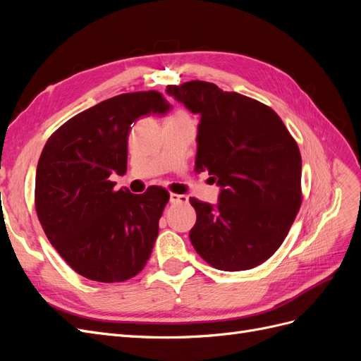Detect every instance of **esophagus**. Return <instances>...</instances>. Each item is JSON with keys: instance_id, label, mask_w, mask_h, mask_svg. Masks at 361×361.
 Returning <instances> with one entry per match:
<instances>
[{"instance_id": "34e87169", "label": "esophagus", "mask_w": 361, "mask_h": 361, "mask_svg": "<svg viewBox=\"0 0 361 361\" xmlns=\"http://www.w3.org/2000/svg\"><path fill=\"white\" fill-rule=\"evenodd\" d=\"M188 197L183 194H170V203L171 204H178V203H187Z\"/></svg>"}]
</instances>
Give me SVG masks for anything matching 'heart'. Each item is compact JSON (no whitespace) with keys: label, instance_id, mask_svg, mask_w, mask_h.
I'll use <instances>...</instances> for the list:
<instances>
[{"label":"heart","instance_id":"heart-1","mask_svg":"<svg viewBox=\"0 0 361 361\" xmlns=\"http://www.w3.org/2000/svg\"><path fill=\"white\" fill-rule=\"evenodd\" d=\"M170 118H180V120H190V116H188V113L187 111H183V110H178L176 113H174Z\"/></svg>","mask_w":361,"mask_h":361}]
</instances>
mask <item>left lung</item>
Instances as JSON below:
<instances>
[{
    "label": "left lung",
    "instance_id": "left-lung-1",
    "mask_svg": "<svg viewBox=\"0 0 361 361\" xmlns=\"http://www.w3.org/2000/svg\"><path fill=\"white\" fill-rule=\"evenodd\" d=\"M167 93L200 116L195 171L212 174L221 188L216 204L190 199L197 214L192 247L216 269L264 264L301 206L297 141L269 106L212 82L169 85Z\"/></svg>",
    "mask_w": 361,
    "mask_h": 361
}]
</instances>
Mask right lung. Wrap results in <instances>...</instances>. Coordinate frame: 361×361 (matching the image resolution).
Instances as JSON below:
<instances>
[{
	"label": "right lung",
	"mask_w": 361,
	"mask_h": 361,
	"mask_svg": "<svg viewBox=\"0 0 361 361\" xmlns=\"http://www.w3.org/2000/svg\"><path fill=\"white\" fill-rule=\"evenodd\" d=\"M170 108L155 90L118 94L68 120L43 147L36 212L49 243L80 276L125 281L147 264L170 195L161 187L116 191L110 176L126 173L130 125Z\"/></svg>",
	"instance_id": "add662e5"
}]
</instances>
